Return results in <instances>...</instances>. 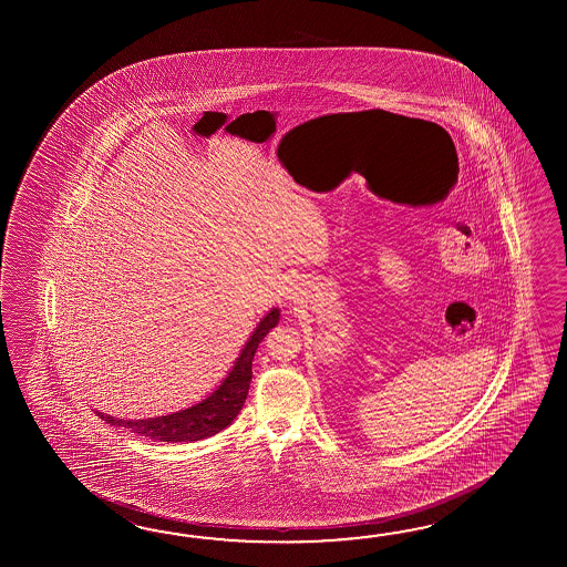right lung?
Here are the masks:
<instances>
[{"label": "right lung", "instance_id": "right-lung-1", "mask_svg": "<svg viewBox=\"0 0 567 567\" xmlns=\"http://www.w3.org/2000/svg\"><path fill=\"white\" fill-rule=\"evenodd\" d=\"M278 322L279 308H274L257 324L229 374L225 377V381L208 398L203 399L193 408L176 411L169 415H159V417H147V420H120V417H111V415L99 413V411H96V415L103 422L130 430L132 434L145 435L154 442H168V444L198 442V440H205V437L223 432L239 415L247 393H249L251 377H254L251 364H254L255 350L259 347V342L267 337V332L271 328H276Z\"/></svg>", "mask_w": 567, "mask_h": 567}]
</instances>
